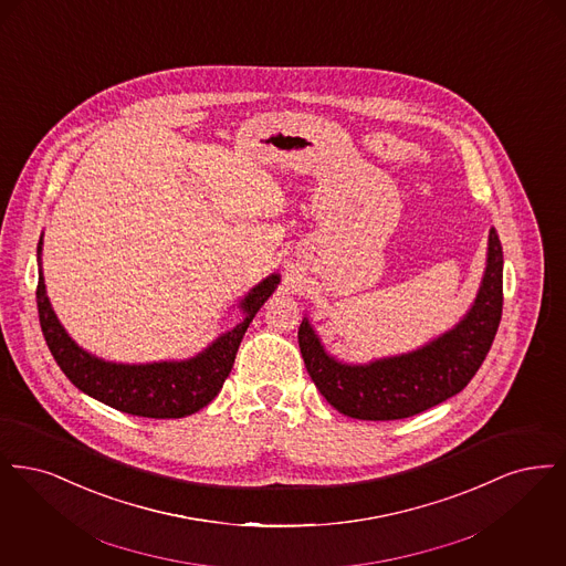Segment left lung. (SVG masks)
Masks as SVG:
<instances>
[{
    "instance_id": "1",
    "label": "left lung",
    "mask_w": 566,
    "mask_h": 566,
    "mask_svg": "<svg viewBox=\"0 0 566 566\" xmlns=\"http://www.w3.org/2000/svg\"><path fill=\"white\" fill-rule=\"evenodd\" d=\"M503 314V245L490 231L484 282L471 312L422 350L371 365H342L324 352L312 326H298L305 369L324 399L356 420H401L458 395L484 363Z\"/></svg>"
}]
</instances>
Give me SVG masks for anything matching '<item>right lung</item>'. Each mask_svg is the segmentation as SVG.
Returning <instances> with one entry per match:
<instances>
[{"label":"right lung","mask_w":566,"mask_h":566,"mask_svg":"<svg viewBox=\"0 0 566 566\" xmlns=\"http://www.w3.org/2000/svg\"><path fill=\"white\" fill-rule=\"evenodd\" d=\"M42 240L38 243V256ZM280 277L270 275L242 301L243 318L233 331L218 337L199 356L182 363L114 365L78 348L56 321L44 291V275H38L35 303L46 346L67 379L88 397L118 411L142 418H185L210 403L231 374L243 333L259 307L277 286Z\"/></svg>","instance_id":"1"}]
</instances>
